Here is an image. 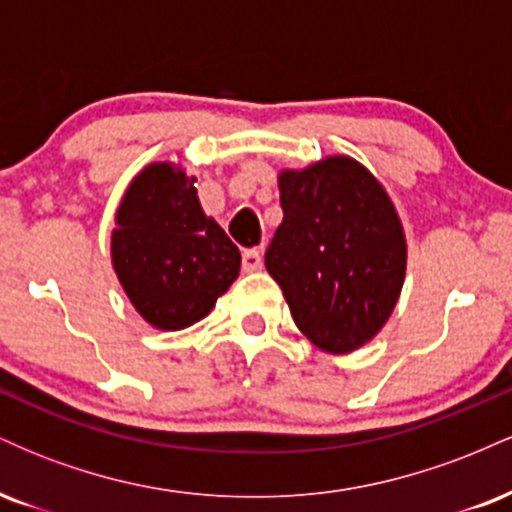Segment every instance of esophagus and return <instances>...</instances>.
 Returning a JSON list of instances; mask_svg holds the SVG:
<instances>
[{
	"label": "esophagus",
	"mask_w": 512,
	"mask_h": 512,
	"mask_svg": "<svg viewBox=\"0 0 512 512\" xmlns=\"http://www.w3.org/2000/svg\"><path fill=\"white\" fill-rule=\"evenodd\" d=\"M243 269H245V272H260V269H262V252L260 250H245L243 252Z\"/></svg>",
	"instance_id": "34e87169"
}]
</instances>
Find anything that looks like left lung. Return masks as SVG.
<instances>
[{
	"label": "left lung",
	"mask_w": 512,
	"mask_h": 512,
	"mask_svg": "<svg viewBox=\"0 0 512 512\" xmlns=\"http://www.w3.org/2000/svg\"><path fill=\"white\" fill-rule=\"evenodd\" d=\"M284 221L264 264L317 349L351 354L385 327L407 272L395 204L366 166L327 156L281 170Z\"/></svg>",
	"instance_id": "8db88e82"
}]
</instances>
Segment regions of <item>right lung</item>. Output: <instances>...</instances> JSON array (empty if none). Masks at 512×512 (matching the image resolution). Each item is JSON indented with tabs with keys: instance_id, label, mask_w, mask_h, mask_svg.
<instances>
[{
	"instance_id": "add662e5",
	"label": "right lung",
	"mask_w": 512,
	"mask_h": 512,
	"mask_svg": "<svg viewBox=\"0 0 512 512\" xmlns=\"http://www.w3.org/2000/svg\"><path fill=\"white\" fill-rule=\"evenodd\" d=\"M110 252L129 303L156 330H185L238 279L240 250L202 211L195 178L170 161L134 175Z\"/></svg>"
}]
</instances>
